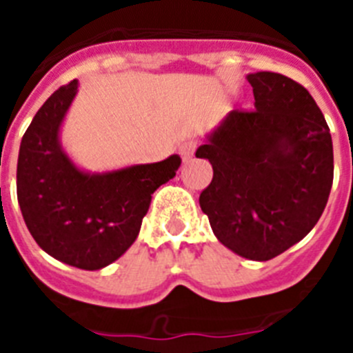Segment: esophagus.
<instances>
[{
    "mask_svg": "<svg viewBox=\"0 0 353 353\" xmlns=\"http://www.w3.org/2000/svg\"><path fill=\"white\" fill-rule=\"evenodd\" d=\"M196 146H198V143H196L194 139H187V141H183L182 145H180V155H182L183 161H187V159H191L192 155H194Z\"/></svg>",
    "mask_w": 353,
    "mask_h": 353,
    "instance_id": "34e87169",
    "label": "esophagus"
}]
</instances>
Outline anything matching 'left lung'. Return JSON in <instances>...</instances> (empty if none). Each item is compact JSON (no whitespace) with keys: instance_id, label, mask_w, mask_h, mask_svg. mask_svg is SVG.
<instances>
[{"instance_id":"8db88e82","label":"left lung","mask_w":353,"mask_h":353,"mask_svg":"<svg viewBox=\"0 0 353 353\" xmlns=\"http://www.w3.org/2000/svg\"><path fill=\"white\" fill-rule=\"evenodd\" d=\"M254 109H235L196 157L212 182L199 194L212 232L249 260L267 261L318 223L334 179L329 125L310 92L276 72L249 74Z\"/></svg>"}]
</instances>
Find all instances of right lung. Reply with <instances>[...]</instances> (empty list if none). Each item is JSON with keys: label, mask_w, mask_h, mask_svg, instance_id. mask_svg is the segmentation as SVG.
<instances>
[{"label": "right lung", "mask_w": 353, "mask_h": 353, "mask_svg": "<svg viewBox=\"0 0 353 353\" xmlns=\"http://www.w3.org/2000/svg\"><path fill=\"white\" fill-rule=\"evenodd\" d=\"M77 81L56 90L24 132L17 199L31 236L56 260L84 270L113 263L138 239L152 194L176 174L179 155L104 174L77 170L58 132Z\"/></svg>", "instance_id": "add662e5"}]
</instances>
